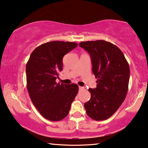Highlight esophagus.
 Returning <instances> with one entry per match:
<instances>
[{
  "label": "esophagus",
  "instance_id": "34e87169",
  "mask_svg": "<svg viewBox=\"0 0 148 148\" xmlns=\"http://www.w3.org/2000/svg\"><path fill=\"white\" fill-rule=\"evenodd\" d=\"M79 90H80V91H81V90H84V87H82V86H79Z\"/></svg>",
  "mask_w": 148,
  "mask_h": 148
}]
</instances>
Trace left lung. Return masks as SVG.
Masks as SVG:
<instances>
[{"mask_svg": "<svg viewBox=\"0 0 148 148\" xmlns=\"http://www.w3.org/2000/svg\"><path fill=\"white\" fill-rule=\"evenodd\" d=\"M81 47L88 52L97 87L89 88L91 98L84 103L89 117L105 120L120 107L127 94L130 69L124 54L117 46L104 40L82 41Z\"/></svg>", "mask_w": 148, "mask_h": 148, "instance_id": "left-lung-1", "label": "left lung"}]
</instances>
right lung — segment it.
<instances>
[{"label":"right lung","instance_id":"1","mask_svg":"<svg viewBox=\"0 0 148 148\" xmlns=\"http://www.w3.org/2000/svg\"><path fill=\"white\" fill-rule=\"evenodd\" d=\"M77 45L69 41L45 43L32 51L27 63L28 92L39 112L49 120L60 121L66 118L78 93L76 84L56 82L63 67L64 56Z\"/></svg>","mask_w":148,"mask_h":148}]
</instances>
